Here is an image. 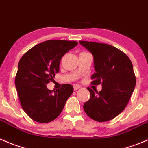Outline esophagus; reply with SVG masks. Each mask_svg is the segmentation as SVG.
Instances as JSON below:
<instances>
[{"instance_id":"34e87169","label":"esophagus","mask_w":148,"mask_h":148,"mask_svg":"<svg viewBox=\"0 0 148 148\" xmlns=\"http://www.w3.org/2000/svg\"><path fill=\"white\" fill-rule=\"evenodd\" d=\"M81 88V86L78 85H74L73 86V88H74V91H77L78 89H79V88Z\"/></svg>"}]
</instances>
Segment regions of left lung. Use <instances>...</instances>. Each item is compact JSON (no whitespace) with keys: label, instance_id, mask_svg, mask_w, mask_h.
I'll return each mask as SVG.
<instances>
[{"label":"left lung","instance_id":"8db88e82","mask_svg":"<svg viewBox=\"0 0 148 148\" xmlns=\"http://www.w3.org/2000/svg\"><path fill=\"white\" fill-rule=\"evenodd\" d=\"M79 43L94 56V85L102 84V91L91 94L84 105L88 117L99 122L112 120L126 108L136 85V77L130 59L117 48L106 43L81 40Z\"/></svg>","mask_w":148,"mask_h":148}]
</instances>
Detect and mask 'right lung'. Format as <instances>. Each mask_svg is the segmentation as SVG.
<instances>
[{
  "mask_svg": "<svg viewBox=\"0 0 148 148\" xmlns=\"http://www.w3.org/2000/svg\"><path fill=\"white\" fill-rule=\"evenodd\" d=\"M78 45V42L46 40L25 53L18 64L15 86L21 106L27 115L38 123H49L58 117L67 99L73 92L70 84L49 90L46 84L60 70L62 57Z\"/></svg>",
  "mask_w": 148,
  "mask_h": 148,
  "instance_id": "obj_1",
  "label": "right lung"
}]
</instances>
